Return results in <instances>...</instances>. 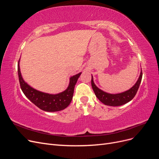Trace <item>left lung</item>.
I'll list each match as a JSON object with an SVG mask.
<instances>
[{
    "label": "left lung",
    "instance_id": "1",
    "mask_svg": "<svg viewBox=\"0 0 159 159\" xmlns=\"http://www.w3.org/2000/svg\"><path fill=\"white\" fill-rule=\"evenodd\" d=\"M143 76V72L141 71L140 76L137 81V83L128 91L123 93L118 94H110L104 92L102 90L99 89L93 82V77L91 76V86H92L94 93L100 102L109 106H120L128 103L132 100L135 96L139 89V85L141 82Z\"/></svg>",
    "mask_w": 159,
    "mask_h": 159
}]
</instances>
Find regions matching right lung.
Segmentation results:
<instances>
[{
	"label": "right lung",
	"instance_id": "obj_1",
	"mask_svg": "<svg viewBox=\"0 0 159 159\" xmlns=\"http://www.w3.org/2000/svg\"><path fill=\"white\" fill-rule=\"evenodd\" d=\"M81 74L71 77L69 86L66 90L58 94L52 95L37 91L28 85L22 79L19 61L18 63V79L22 92L38 108L48 112L58 111L68 106L73 98L75 85Z\"/></svg>",
	"mask_w": 159,
	"mask_h": 159
}]
</instances>
